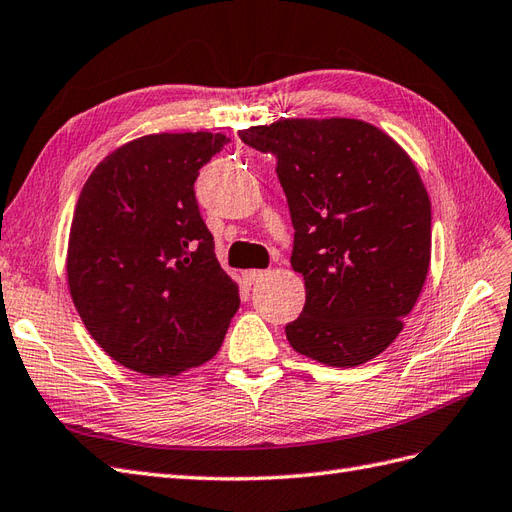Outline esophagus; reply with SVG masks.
Returning a JSON list of instances; mask_svg holds the SVG:
<instances>
[{
  "label": "esophagus",
  "mask_w": 512,
  "mask_h": 512,
  "mask_svg": "<svg viewBox=\"0 0 512 512\" xmlns=\"http://www.w3.org/2000/svg\"><path fill=\"white\" fill-rule=\"evenodd\" d=\"M266 274H268L266 270H246V272H244V281H246L248 285H253V283L264 279Z\"/></svg>",
  "instance_id": "34e87169"
}]
</instances>
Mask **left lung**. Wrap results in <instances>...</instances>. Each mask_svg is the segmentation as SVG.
<instances>
[{"label": "left lung", "mask_w": 512, "mask_h": 512, "mask_svg": "<svg viewBox=\"0 0 512 512\" xmlns=\"http://www.w3.org/2000/svg\"><path fill=\"white\" fill-rule=\"evenodd\" d=\"M240 138L277 157L290 205V264L305 277L307 300L285 326L287 342L335 368L381 355L430 264V199L411 157L357 119H287Z\"/></svg>", "instance_id": "8db88e82"}]
</instances>
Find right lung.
Returning a JSON list of instances; mask_svg holds the SVG:
<instances>
[{
    "instance_id": "1",
    "label": "right lung",
    "mask_w": 512,
    "mask_h": 512,
    "mask_svg": "<svg viewBox=\"0 0 512 512\" xmlns=\"http://www.w3.org/2000/svg\"><path fill=\"white\" fill-rule=\"evenodd\" d=\"M227 142L209 131L127 142L77 199L69 290L88 333L129 370L175 376L209 361L240 309L194 194Z\"/></svg>"
}]
</instances>
